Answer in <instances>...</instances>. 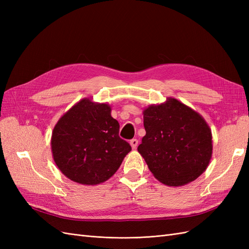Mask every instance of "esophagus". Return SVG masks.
<instances>
[{"label": "esophagus", "mask_w": 249, "mask_h": 249, "mask_svg": "<svg viewBox=\"0 0 249 249\" xmlns=\"http://www.w3.org/2000/svg\"><path fill=\"white\" fill-rule=\"evenodd\" d=\"M130 143H131V146H132V148H133V149L137 148V146H138V140H137L136 138L132 139V140L130 141Z\"/></svg>", "instance_id": "34e87169"}]
</instances>
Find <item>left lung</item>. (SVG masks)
<instances>
[{
  "instance_id": "left-lung-1",
  "label": "left lung",
  "mask_w": 249,
  "mask_h": 249,
  "mask_svg": "<svg viewBox=\"0 0 249 249\" xmlns=\"http://www.w3.org/2000/svg\"><path fill=\"white\" fill-rule=\"evenodd\" d=\"M145 136L138 152L161 183L182 186L196 179L212 157V134L198 113L175 99L143 111Z\"/></svg>"
}]
</instances>
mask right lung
I'll return each mask as SVG.
<instances>
[{
    "label": "right lung",
    "mask_w": 249,
    "mask_h": 249,
    "mask_svg": "<svg viewBox=\"0 0 249 249\" xmlns=\"http://www.w3.org/2000/svg\"><path fill=\"white\" fill-rule=\"evenodd\" d=\"M119 124L107 104L82 100L59 119L52 135V152L65 177L96 185L119 168L131 145L119 137Z\"/></svg>",
    "instance_id": "obj_1"
}]
</instances>
